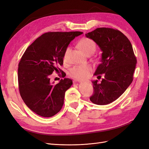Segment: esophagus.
I'll return each instance as SVG.
<instances>
[{
    "label": "esophagus",
    "mask_w": 149,
    "mask_h": 149,
    "mask_svg": "<svg viewBox=\"0 0 149 149\" xmlns=\"http://www.w3.org/2000/svg\"><path fill=\"white\" fill-rule=\"evenodd\" d=\"M78 82H79V83H81V82H82L83 81V80H80V79H78V80H76Z\"/></svg>",
    "instance_id": "obj_1"
}]
</instances>
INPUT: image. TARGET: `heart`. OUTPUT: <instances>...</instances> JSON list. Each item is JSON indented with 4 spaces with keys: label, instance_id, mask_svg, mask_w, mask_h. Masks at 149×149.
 Instances as JSON below:
<instances>
[{
    "label": "heart",
    "instance_id": "obj_1",
    "mask_svg": "<svg viewBox=\"0 0 149 149\" xmlns=\"http://www.w3.org/2000/svg\"><path fill=\"white\" fill-rule=\"evenodd\" d=\"M78 46L86 55L89 53H94L96 49V43L92 39L89 38H83L81 39L78 42ZM69 51V48H67L65 49L63 55L64 60L66 59ZM91 71V66L88 64L76 65L70 70L69 75L71 77L76 79H84L89 77Z\"/></svg>",
    "mask_w": 149,
    "mask_h": 149
}]
</instances>
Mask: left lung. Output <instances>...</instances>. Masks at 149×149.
<instances>
[{"label": "left lung", "mask_w": 149, "mask_h": 149, "mask_svg": "<svg viewBox=\"0 0 149 149\" xmlns=\"http://www.w3.org/2000/svg\"><path fill=\"white\" fill-rule=\"evenodd\" d=\"M102 51L101 63L94 73L104 74L100 83L93 81L94 93L90 100L97 105L111 103L123 94L132 83L137 63L129 39L121 31L111 28H97L85 34Z\"/></svg>", "instance_id": "8db88e82"}]
</instances>
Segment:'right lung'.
Listing matches in <instances>:
<instances>
[{
    "label": "right lung",
    "instance_id": "obj_1",
    "mask_svg": "<svg viewBox=\"0 0 149 149\" xmlns=\"http://www.w3.org/2000/svg\"><path fill=\"white\" fill-rule=\"evenodd\" d=\"M81 31L47 32L37 38L26 48L19 63L18 81L20 96L36 114L49 118L57 114L64 103L65 92L73 84L69 78L58 84L50 82L49 76L63 63V55L70 43Z\"/></svg>",
    "mask_w": 149,
    "mask_h": 149
}]
</instances>
